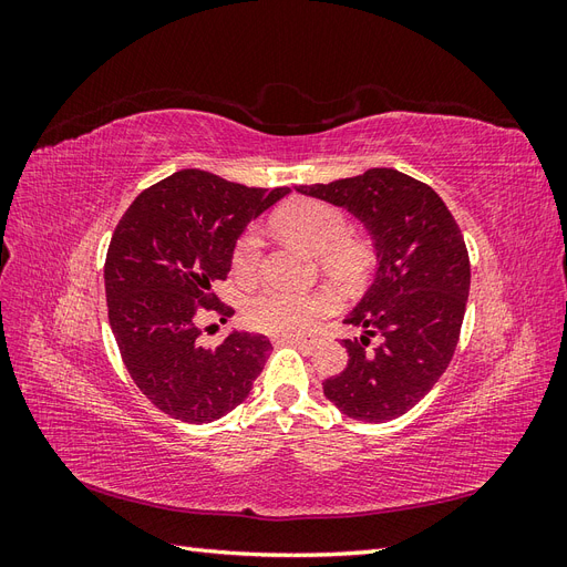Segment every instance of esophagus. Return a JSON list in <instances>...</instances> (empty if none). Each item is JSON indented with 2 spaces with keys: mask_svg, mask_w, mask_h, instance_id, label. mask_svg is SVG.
I'll use <instances>...</instances> for the list:
<instances>
[{
  "mask_svg": "<svg viewBox=\"0 0 567 567\" xmlns=\"http://www.w3.org/2000/svg\"><path fill=\"white\" fill-rule=\"evenodd\" d=\"M284 340L293 342V346H300V348H315L319 342V336L317 333H310V336H286Z\"/></svg>",
  "mask_w": 567,
  "mask_h": 567,
  "instance_id": "esophagus-1",
  "label": "esophagus"
}]
</instances>
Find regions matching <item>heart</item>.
<instances>
[{"label": "heart", "mask_w": 567, "mask_h": 567, "mask_svg": "<svg viewBox=\"0 0 567 567\" xmlns=\"http://www.w3.org/2000/svg\"><path fill=\"white\" fill-rule=\"evenodd\" d=\"M274 225L298 238L323 267L342 281H354L369 265V248L350 236V217L338 205L326 200H296L274 215ZM262 262V236L255 227L246 229L234 244L231 267L238 279H250ZM331 307L326 296L290 293L284 288H267L246 305L250 326L267 333H300Z\"/></svg>", "instance_id": "heart-1"}]
</instances>
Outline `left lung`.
Instances as JSON below:
<instances>
[{"mask_svg": "<svg viewBox=\"0 0 567 567\" xmlns=\"http://www.w3.org/2000/svg\"><path fill=\"white\" fill-rule=\"evenodd\" d=\"M298 192L362 221L379 265L342 321L362 336L342 340L348 367L323 381V394L354 421L398 419L433 390L454 357L471 288L463 234L431 186L392 167Z\"/></svg>", "mask_w": 567, "mask_h": 567, "instance_id": "left-lung-1", "label": "left lung"}]
</instances>
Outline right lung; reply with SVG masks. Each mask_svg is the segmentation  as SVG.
<instances>
[{
  "mask_svg": "<svg viewBox=\"0 0 567 567\" xmlns=\"http://www.w3.org/2000/svg\"><path fill=\"white\" fill-rule=\"evenodd\" d=\"M288 192L179 169L136 196L117 221L104 265L109 321L132 381L167 416L217 421L262 373L267 336L231 331L205 348L200 317L234 315L213 288L227 279L248 221Z\"/></svg>",
  "mask_w": 567,
  "mask_h": 567,
  "instance_id": "right-lung-1",
  "label": "right lung"
}]
</instances>
